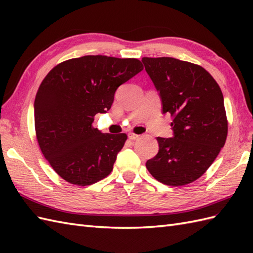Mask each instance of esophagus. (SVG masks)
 <instances>
[{
	"mask_svg": "<svg viewBox=\"0 0 253 253\" xmlns=\"http://www.w3.org/2000/svg\"><path fill=\"white\" fill-rule=\"evenodd\" d=\"M128 138H129L130 140H137V139L140 138V136L136 135V133H133V132H131V133H129V135H128Z\"/></svg>",
	"mask_w": 253,
	"mask_h": 253,
	"instance_id": "esophagus-1",
	"label": "esophagus"
}]
</instances>
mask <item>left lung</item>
<instances>
[{
    "label": "left lung",
    "instance_id": "1",
    "mask_svg": "<svg viewBox=\"0 0 253 253\" xmlns=\"http://www.w3.org/2000/svg\"><path fill=\"white\" fill-rule=\"evenodd\" d=\"M142 63L174 130L173 138H157L159 152L146 166L164 185H188L206 173L226 141L222 90L197 64L174 57H142Z\"/></svg>",
    "mask_w": 253,
    "mask_h": 253
}]
</instances>
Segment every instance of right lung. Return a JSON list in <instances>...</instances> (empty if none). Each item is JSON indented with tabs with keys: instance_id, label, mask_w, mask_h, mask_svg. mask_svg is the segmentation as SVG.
I'll return each mask as SVG.
<instances>
[{
	"instance_id": "add662e5",
	"label": "right lung",
	"mask_w": 253,
	"mask_h": 253,
	"mask_svg": "<svg viewBox=\"0 0 253 253\" xmlns=\"http://www.w3.org/2000/svg\"><path fill=\"white\" fill-rule=\"evenodd\" d=\"M143 66L137 58L85 55L64 61L42 80L35 100V128L42 154L64 180L89 186L113 170L126 133L92 126L106 113L116 89Z\"/></svg>"
}]
</instances>
